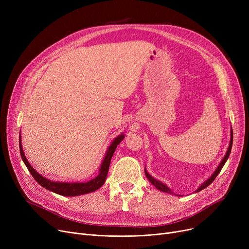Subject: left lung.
Segmentation results:
<instances>
[{
    "label": "left lung",
    "instance_id": "left-lung-1",
    "mask_svg": "<svg viewBox=\"0 0 249 249\" xmlns=\"http://www.w3.org/2000/svg\"><path fill=\"white\" fill-rule=\"evenodd\" d=\"M232 142H233V131H232V128H231V137H230V143H229V146H228V149H227V151H226V154H225V156L223 158V160H222V161L220 162V164H219V166L217 167V169L216 171L214 172V174L209 178L205 182H203V184L198 188V190L196 191V192H200V191H202V190H204L205 188H207L209 185H211L212 182H213V180L216 178V177L219 175V173L221 172V169H222V167L224 166V164H225V162L227 161V160H228V158H229V155H230V152H231V148H232ZM144 173H145V176H146V178L149 179V181L151 182V184L158 189V190H160V191H161V192H165V193H169V194H174L172 191H171V189H169L165 184H163V182H161L160 180H158V179H155L154 178H152L148 173H147V171L145 169L144 171ZM174 195H176V194H174ZM177 196H178V195H177Z\"/></svg>",
    "mask_w": 249,
    "mask_h": 249
}]
</instances>
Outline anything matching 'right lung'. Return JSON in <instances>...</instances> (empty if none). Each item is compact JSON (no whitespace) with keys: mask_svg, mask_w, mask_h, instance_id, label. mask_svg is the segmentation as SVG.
Here are the masks:
<instances>
[{"mask_svg":"<svg viewBox=\"0 0 249 249\" xmlns=\"http://www.w3.org/2000/svg\"><path fill=\"white\" fill-rule=\"evenodd\" d=\"M125 135L122 133L121 135L117 136L114 141L111 143V145L108 147V150L106 152V155H105L104 160L101 164L99 175L94 178L93 179H90L87 182H58V181H52L47 179L46 178L42 177L40 174H38L35 169L31 166V164L28 162L27 159L24 154L23 147L21 144V136L19 137V147H20V153H21V158L25 163V165L27 166L28 171L34 178V179L38 182L39 185L42 186L43 188L53 192L55 194L61 195V196H67V197H75V196H80V195H85L89 194L91 192H95L96 190L100 189L103 185L105 180H106L108 172H109V166L111 162L112 156L116 150L117 145L124 139Z\"/></svg>","mask_w":249,"mask_h":249,"instance_id":"add662e5","label":"right lung"}]
</instances>
